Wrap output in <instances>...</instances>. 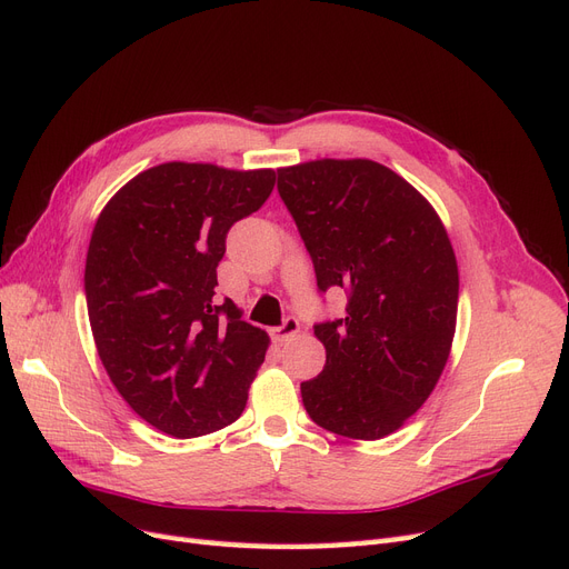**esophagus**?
<instances>
[{"label":"esophagus","mask_w":569,"mask_h":569,"mask_svg":"<svg viewBox=\"0 0 569 569\" xmlns=\"http://www.w3.org/2000/svg\"><path fill=\"white\" fill-rule=\"evenodd\" d=\"M297 332H299V320H297L295 316H287V318L282 320V325L272 327V330H270L272 339L278 341V343H282V341H289V339L295 337Z\"/></svg>","instance_id":"1"}]
</instances>
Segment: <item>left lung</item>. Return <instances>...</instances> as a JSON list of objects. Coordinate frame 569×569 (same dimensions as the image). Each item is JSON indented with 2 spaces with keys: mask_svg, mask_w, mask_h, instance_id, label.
Segmentation results:
<instances>
[{
  "mask_svg": "<svg viewBox=\"0 0 569 569\" xmlns=\"http://www.w3.org/2000/svg\"><path fill=\"white\" fill-rule=\"evenodd\" d=\"M278 192L311 253L318 289L347 316L313 325L325 368L301 382L327 432L375 441L437 387L458 313V266L439 216L387 166L322 159L278 170Z\"/></svg>",
  "mask_w": 569,
  "mask_h": 569,
  "instance_id": "left-lung-1",
  "label": "left lung"
}]
</instances>
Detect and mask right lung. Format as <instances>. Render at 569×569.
I'll return each instance as SVG.
<instances>
[{"mask_svg":"<svg viewBox=\"0 0 569 569\" xmlns=\"http://www.w3.org/2000/svg\"><path fill=\"white\" fill-rule=\"evenodd\" d=\"M272 187L274 170L161 163L97 220L84 299L99 358L137 416L170 437L211 435L247 406L268 335L216 299V268L230 228Z\"/></svg>","mask_w":569,"mask_h":569,"instance_id":"1","label":"right lung"}]
</instances>
